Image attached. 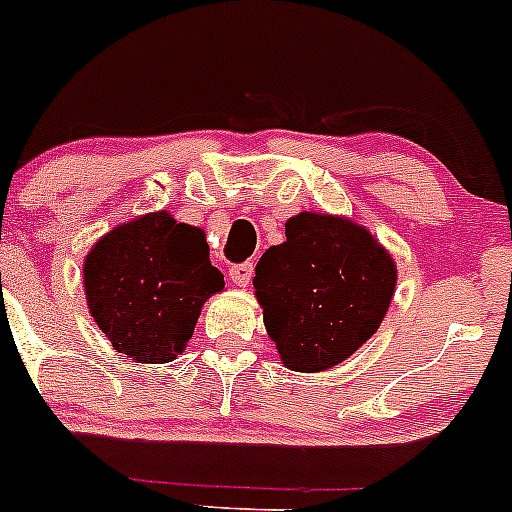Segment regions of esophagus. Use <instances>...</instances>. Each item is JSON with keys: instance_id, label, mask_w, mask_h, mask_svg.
I'll return each instance as SVG.
<instances>
[{"instance_id": "esophagus-1", "label": "esophagus", "mask_w": 512, "mask_h": 512, "mask_svg": "<svg viewBox=\"0 0 512 512\" xmlns=\"http://www.w3.org/2000/svg\"><path fill=\"white\" fill-rule=\"evenodd\" d=\"M252 279V265L250 262H245V265H235L230 269V282L235 286H247Z\"/></svg>"}]
</instances>
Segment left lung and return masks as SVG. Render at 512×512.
Masks as SVG:
<instances>
[{
    "label": "left lung",
    "instance_id": "8db88e82",
    "mask_svg": "<svg viewBox=\"0 0 512 512\" xmlns=\"http://www.w3.org/2000/svg\"><path fill=\"white\" fill-rule=\"evenodd\" d=\"M255 267L267 335L291 372H325L379 330L398 269L384 245L352 218L301 211Z\"/></svg>",
    "mask_w": 512,
    "mask_h": 512
}]
</instances>
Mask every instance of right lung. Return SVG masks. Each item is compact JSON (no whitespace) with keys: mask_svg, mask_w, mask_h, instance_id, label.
<instances>
[{"mask_svg":"<svg viewBox=\"0 0 512 512\" xmlns=\"http://www.w3.org/2000/svg\"><path fill=\"white\" fill-rule=\"evenodd\" d=\"M87 308L114 350L165 364L192 340L201 308L223 291L201 228L153 211L111 228L84 257Z\"/></svg>","mask_w":512,"mask_h":512,"instance_id":"add662e5","label":"right lung"}]
</instances>
